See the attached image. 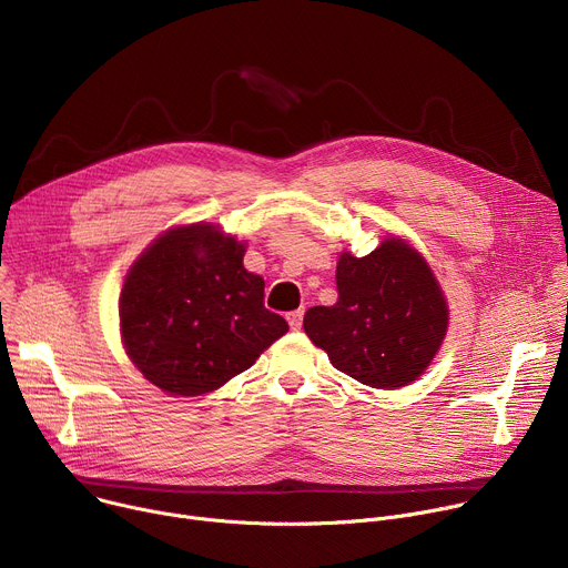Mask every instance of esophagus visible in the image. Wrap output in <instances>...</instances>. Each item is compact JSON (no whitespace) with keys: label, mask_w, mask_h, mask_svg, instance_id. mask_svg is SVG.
<instances>
[{"label":"esophagus","mask_w":568,"mask_h":568,"mask_svg":"<svg viewBox=\"0 0 568 568\" xmlns=\"http://www.w3.org/2000/svg\"><path fill=\"white\" fill-rule=\"evenodd\" d=\"M287 323H290L292 331H301V326H303V312H301V310L290 312V314H287Z\"/></svg>","instance_id":"1"}]
</instances>
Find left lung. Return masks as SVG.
<instances>
[{
  "label": "left lung",
  "mask_w": 568,
  "mask_h": 568,
  "mask_svg": "<svg viewBox=\"0 0 568 568\" xmlns=\"http://www.w3.org/2000/svg\"><path fill=\"white\" fill-rule=\"evenodd\" d=\"M337 292L335 305L303 318L333 366L373 388L418 379L447 333L445 296L423 256L395 237L364 258L342 254Z\"/></svg>",
  "instance_id": "left-lung-1"
}]
</instances>
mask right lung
I'll list each match as a JSON object with an SVG mask.
<instances>
[{
	"label": "right lung",
	"instance_id": "1",
	"mask_svg": "<svg viewBox=\"0 0 568 568\" xmlns=\"http://www.w3.org/2000/svg\"><path fill=\"white\" fill-rule=\"evenodd\" d=\"M245 247L213 224L171 229L132 265L121 335L134 366L173 395H202L254 366L287 321L265 307Z\"/></svg>",
	"mask_w": 568,
	"mask_h": 568
}]
</instances>
